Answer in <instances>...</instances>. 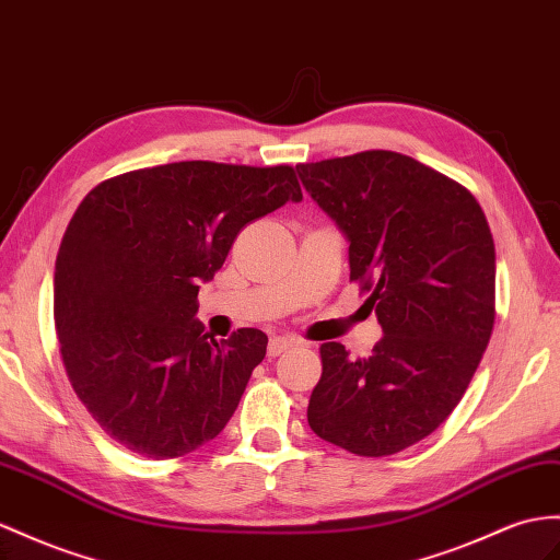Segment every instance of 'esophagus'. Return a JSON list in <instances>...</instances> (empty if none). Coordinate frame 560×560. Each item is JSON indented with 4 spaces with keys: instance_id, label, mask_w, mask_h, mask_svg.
I'll return each instance as SVG.
<instances>
[{
    "instance_id": "34e87169",
    "label": "esophagus",
    "mask_w": 560,
    "mask_h": 560,
    "mask_svg": "<svg viewBox=\"0 0 560 560\" xmlns=\"http://www.w3.org/2000/svg\"><path fill=\"white\" fill-rule=\"evenodd\" d=\"M295 342L291 338H283V336H275L269 338V346H267V354L269 357H279L281 352H285L289 348H293Z\"/></svg>"
}]
</instances>
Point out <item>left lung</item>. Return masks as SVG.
Here are the masks:
<instances>
[{
  "label": "left lung",
  "instance_id": "left-lung-1",
  "mask_svg": "<svg viewBox=\"0 0 560 560\" xmlns=\"http://www.w3.org/2000/svg\"><path fill=\"white\" fill-rule=\"evenodd\" d=\"M350 241V281L383 338L366 360L324 342L307 421L357 456L397 454L462 402L494 326V241L466 186L409 155L362 151L295 165Z\"/></svg>",
  "mask_w": 560,
  "mask_h": 560
}]
</instances>
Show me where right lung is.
<instances>
[{
    "instance_id": "right-lung-1",
    "label": "right lung",
    "mask_w": 560,
    "mask_h": 560,
    "mask_svg": "<svg viewBox=\"0 0 560 560\" xmlns=\"http://www.w3.org/2000/svg\"><path fill=\"white\" fill-rule=\"evenodd\" d=\"M303 200L291 165L182 161L122 172L82 198L56 255L54 324L70 385L104 433L147 458L222 433L267 336L214 340L196 317L246 224Z\"/></svg>"
}]
</instances>
